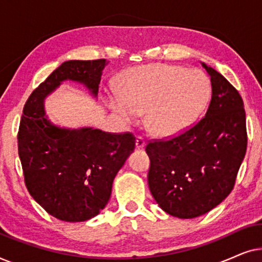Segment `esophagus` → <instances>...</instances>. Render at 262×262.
I'll return each mask as SVG.
<instances>
[{
  "mask_svg": "<svg viewBox=\"0 0 262 262\" xmlns=\"http://www.w3.org/2000/svg\"><path fill=\"white\" fill-rule=\"evenodd\" d=\"M144 145H145L144 137H143V136H137V137H136V146H137V148H143Z\"/></svg>",
  "mask_w": 262,
  "mask_h": 262,
  "instance_id": "esophagus-1",
  "label": "esophagus"
}]
</instances>
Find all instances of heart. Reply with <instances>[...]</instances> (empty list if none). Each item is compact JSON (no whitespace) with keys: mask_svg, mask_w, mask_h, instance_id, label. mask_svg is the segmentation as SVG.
<instances>
[{"mask_svg":"<svg viewBox=\"0 0 262 262\" xmlns=\"http://www.w3.org/2000/svg\"><path fill=\"white\" fill-rule=\"evenodd\" d=\"M210 96V82L196 69L151 64L127 70L120 78V94L107 103L125 123L145 112L150 132L161 137L180 134L196 119Z\"/></svg>","mask_w":262,"mask_h":262,"instance_id":"obj_1","label":"heart"}]
</instances>
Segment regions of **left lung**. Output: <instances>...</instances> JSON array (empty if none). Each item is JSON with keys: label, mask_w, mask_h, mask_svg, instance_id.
<instances>
[{"label": "left lung", "mask_w": 262, "mask_h": 262, "mask_svg": "<svg viewBox=\"0 0 262 262\" xmlns=\"http://www.w3.org/2000/svg\"><path fill=\"white\" fill-rule=\"evenodd\" d=\"M211 80L205 116L173 137L151 139L150 192L163 211L178 218L209 212L229 195L247 150L246 112L236 88L203 64Z\"/></svg>", "instance_id": "8db88e82"}]
</instances>
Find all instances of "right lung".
<instances>
[{
	"label": "right lung",
	"instance_id": "add662e5",
	"mask_svg": "<svg viewBox=\"0 0 262 262\" xmlns=\"http://www.w3.org/2000/svg\"><path fill=\"white\" fill-rule=\"evenodd\" d=\"M106 59L68 60L32 92L24 106L17 150L25 185L46 212L84 222L106 206L114 178L135 149L131 132L67 130L46 120L45 96L64 80L84 83L98 95Z\"/></svg>",
	"mask_w": 262,
	"mask_h": 262
}]
</instances>
